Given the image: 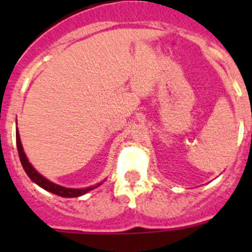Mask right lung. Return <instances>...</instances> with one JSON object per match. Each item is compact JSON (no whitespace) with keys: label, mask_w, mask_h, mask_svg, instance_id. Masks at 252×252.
Wrapping results in <instances>:
<instances>
[{"label":"right lung","mask_w":252,"mask_h":252,"mask_svg":"<svg viewBox=\"0 0 252 252\" xmlns=\"http://www.w3.org/2000/svg\"><path fill=\"white\" fill-rule=\"evenodd\" d=\"M16 145H17V151H19L20 161H21L22 168H24V170L26 171L28 177L30 178L35 184H37V186L41 187V188L45 189V190H48V192L53 193V194H57L59 195V197H64V198L81 197V195L91 192L92 189L97 188V187H99L102 184V183H98V184H95V186L87 187V188H66V187H62L59 186V184L53 183V182H50V180L46 179L45 177H43V175L40 174L39 171L35 170L34 166L31 165L30 162H29L28 157H26L25 151H24V148H22L19 130H16Z\"/></svg>","instance_id":"right-lung-1"}]
</instances>
